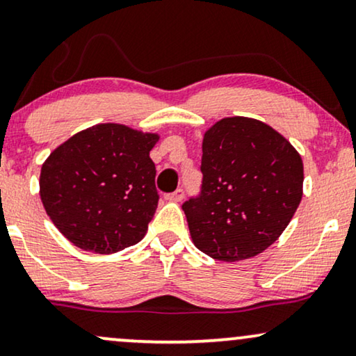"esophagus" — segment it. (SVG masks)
I'll list each match as a JSON object with an SVG mask.
<instances>
[{
	"label": "esophagus",
	"mask_w": 356,
	"mask_h": 356,
	"mask_svg": "<svg viewBox=\"0 0 356 356\" xmlns=\"http://www.w3.org/2000/svg\"><path fill=\"white\" fill-rule=\"evenodd\" d=\"M182 199H184V188H177L175 192L168 193V195H165V200H169V202H181Z\"/></svg>",
	"instance_id": "1"
}]
</instances>
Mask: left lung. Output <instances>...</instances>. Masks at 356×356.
<instances>
[{
	"label": "left lung",
	"mask_w": 356,
	"mask_h": 356,
	"mask_svg": "<svg viewBox=\"0 0 356 356\" xmlns=\"http://www.w3.org/2000/svg\"><path fill=\"white\" fill-rule=\"evenodd\" d=\"M202 188L184 202L193 245L218 261L263 253L302 199L304 165L287 139L263 121L232 116L202 143Z\"/></svg>",
	"instance_id": "1"
}]
</instances>
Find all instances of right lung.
Returning <instances> with one entry per match:
<instances>
[{"label": "right lung", "instance_id": "1", "mask_svg": "<svg viewBox=\"0 0 356 356\" xmlns=\"http://www.w3.org/2000/svg\"><path fill=\"white\" fill-rule=\"evenodd\" d=\"M157 141L159 134L102 123L54 149L40 169L39 188L58 232L100 254L141 241L159 200L149 157Z\"/></svg>", "mask_w": 356, "mask_h": 356}]
</instances>
